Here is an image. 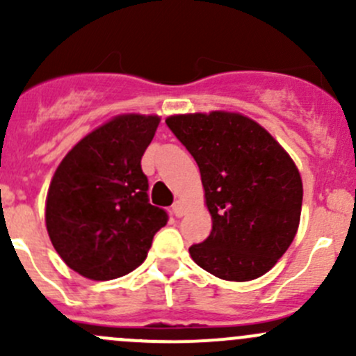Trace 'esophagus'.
Segmentation results:
<instances>
[{"label":"esophagus","mask_w":356,"mask_h":356,"mask_svg":"<svg viewBox=\"0 0 356 356\" xmlns=\"http://www.w3.org/2000/svg\"><path fill=\"white\" fill-rule=\"evenodd\" d=\"M172 211H174V215L177 218H181L182 215L186 213V208H184V203L182 201H175L174 204H172Z\"/></svg>","instance_id":"1"}]
</instances>
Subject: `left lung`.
Returning a JSON list of instances; mask_svg holds the SVG:
<instances>
[{"label":"left lung","instance_id":"left-lung-1","mask_svg":"<svg viewBox=\"0 0 356 356\" xmlns=\"http://www.w3.org/2000/svg\"><path fill=\"white\" fill-rule=\"evenodd\" d=\"M200 167L211 232L191 258L224 281L270 270L300 225L303 184L281 145L251 118L229 111L165 120Z\"/></svg>","mask_w":356,"mask_h":356}]
</instances>
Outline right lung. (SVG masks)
Returning <instances> with one entry per match:
<instances>
[{"label":"right lung","mask_w":356,"mask_h":356,"mask_svg":"<svg viewBox=\"0 0 356 356\" xmlns=\"http://www.w3.org/2000/svg\"><path fill=\"white\" fill-rule=\"evenodd\" d=\"M156 115H118L77 143L56 168L46 200V229L72 270L110 281L145 261L167 224L148 198L141 158Z\"/></svg>","instance_id":"obj_1"}]
</instances>
